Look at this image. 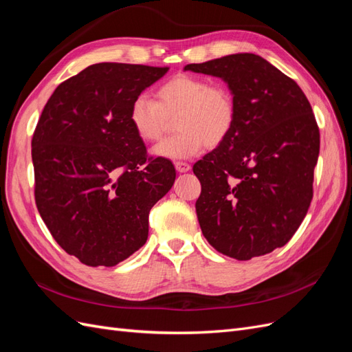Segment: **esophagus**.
Wrapping results in <instances>:
<instances>
[{"mask_svg":"<svg viewBox=\"0 0 352 352\" xmlns=\"http://www.w3.org/2000/svg\"><path fill=\"white\" fill-rule=\"evenodd\" d=\"M175 167H176V170H177L179 173L189 172V168H190V166H189L188 163H185V162H176V163H175Z\"/></svg>","mask_w":352,"mask_h":352,"instance_id":"34e87169","label":"esophagus"}]
</instances>
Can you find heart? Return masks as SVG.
I'll return each mask as SVG.
<instances>
[{"label": "heart", "instance_id": "1", "mask_svg": "<svg viewBox=\"0 0 352 352\" xmlns=\"http://www.w3.org/2000/svg\"><path fill=\"white\" fill-rule=\"evenodd\" d=\"M175 120V135L154 148L170 160L197 155L206 145L219 146L236 120L232 91L223 83H210L192 74H176L155 89V101L141 94L132 101L129 123L145 144L157 142Z\"/></svg>", "mask_w": 352, "mask_h": 352}]
</instances>
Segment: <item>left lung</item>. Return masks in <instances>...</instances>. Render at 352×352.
<instances>
[{
	"label": "left lung",
	"mask_w": 352,
	"mask_h": 352,
	"mask_svg": "<svg viewBox=\"0 0 352 352\" xmlns=\"http://www.w3.org/2000/svg\"><path fill=\"white\" fill-rule=\"evenodd\" d=\"M185 70L221 78L236 104L229 136L194 164L201 182L195 208L202 235L236 260L283 247L310 207L320 151V132L305 94L250 52Z\"/></svg>",
	"instance_id": "left-lung-1"
}]
</instances>
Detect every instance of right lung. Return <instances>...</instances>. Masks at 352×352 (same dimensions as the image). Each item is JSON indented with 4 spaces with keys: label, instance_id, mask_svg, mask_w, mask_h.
I'll list each match as a JSON object with an SVG mask.
<instances>
[{
    "label": "right lung",
    "instance_id": "1",
    "mask_svg": "<svg viewBox=\"0 0 352 352\" xmlns=\"http://www.w3.org/2000/svg\"><path fill=\"white\" fill-rule=\"evenodd\" d=\"M168 67L98 63L60 83L32 138L35 202L52 238L80 263L119 264L148 238V216L176 179L148 157L132 101Z\"/></svg>",
    "mask_w": 352,
    "mask_h": 352
}]
</instances>
